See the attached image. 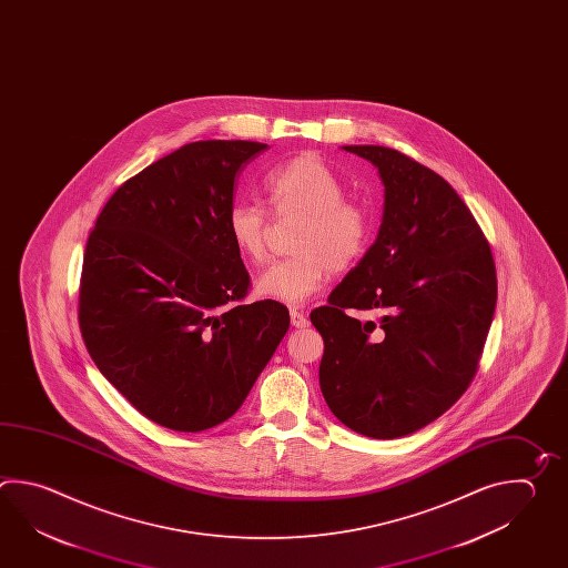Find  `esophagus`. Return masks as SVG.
Masks as SVG:
<instances>
[{"instance_id": "esophagus-1", "label": "esophagus", "mask_w": 568, "mask_h": 568, "mask_svg": "<svg viewBox=\"0 0 568 568\" xmlns=\"http://www.w3.org/2000/svg\"><path fill=\"white\" fill-rule=\"evenodd\" d=\"M290 315L291 325H293V327H305V325L310 324V322H307V317H305V313L300 312L297 307H293V310L290 312Z\"/></svg>"}]
</instances>
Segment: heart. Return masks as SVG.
Instances as JSON below:
<instances>
[{
    "mask_svg": "<svg viewBox=\"0 0 568 568\" xmlns=\"http://www.w3.org/2000/svg\"><path fill=\"white\" fill-rule=\"evenodd\" d=\"M263 190L278 216L300 214L293 251L256 278V291L266 300L297 305L324 287L332 271H344L364 255L371 241L368 212L342 200L344 184L327 163L313 153L271 168L263 178ZM226 229L236 251L261 263L266 255L268 219L256 202H234Z\"/></svg>",
    "mask_w": 568,
    "mask_h": 568,
    "instance_id": "b5f03b06",
    "label": "heart"
}]
</instances>
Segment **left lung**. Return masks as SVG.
I'll list each match as a JSON object with an SVG mask.
<instances>
[{
    "label": "left lung",
    "mask_w": 568,
    "mask_h": 568,
    "mask_svg": "<svg viewBox=\"0 0 568 568\" xmlns=\"http://www.w3.org/2000/svg\"><path fill=\"white\" fill-rule=\"evenodd\" d=\"M378 168L383 222L358 265L313 310L324 337L320 386L347 428L372 439L415 433L474 381L496 312L491 248L439 174L383 145H344ZM346 311H378L359 323Z\"/></svg>",
    "instance_id": "1"
}]
</instances>
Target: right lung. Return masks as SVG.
<instances>
[{"label":"right lung","mask_w":568,"mask_h":568,"mask_svg":"<svg viewBox=\"0 0 568 568\" xmlns=\"http://www.w3.org/2000/svg\"><path fill=\"white\" fill-rule=\"evenodd\" d=\"M266 148L187 143L121 185L89 236L82 339L162 427L197 433L231 418L290 329L283 303H241L251 278L226 229L234 180Z\"/></svg>","instance_id":"obj_1"}]
</instances>
